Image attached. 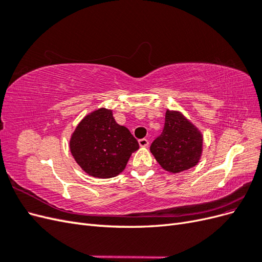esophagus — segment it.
Returning <instances> with one entry per match:
<instances>
[{
  "mask_svg": "<svg viewBox=\"0 0 262 262\" xmlns=\"http://www.w3.org/2000/svg\"><path fill=\"white\" fill-rule=\"evenodd\" d=\"M139 144L141 147H146V146H148V140L147 139H140Z\"/></svg>",
  "mask_w": 262,
  "mask_h": 262,
  "instance_id": "1",
  "label": "esophagus"
}]
</instances>
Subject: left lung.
Listing matches in <instances>:
<instances>
[{"mask_svg": "<svg viewBox=\"0 0 262 262\" xmlns=\"http://www.w3.org/2000/svg\"><path fill=\"white\" fill-rule=\"evenodd\" d=\"M202 134L180 113L167 110L160 137L150 144L157 163L169 172H180L193 167L202 153Z\"/></svg>", "mask_w": 262, "mask_h": 262, "instance_id": "obj_1", "label": "left lung"}]
</instances>
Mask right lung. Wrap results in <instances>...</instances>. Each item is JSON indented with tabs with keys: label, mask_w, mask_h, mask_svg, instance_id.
Returning <instances> with one entry per match:
<instances>
[{
	"label": "right lung",
	"mask_w": 262,
	"mask_h": 262,
	"mask_svg": "<svg viewBox=\"0 0 262 262\" xmlns=\"http://www.w3.org/2000/svg\"><path fill=\"white\" fill-rule=\"evenodd\" d=\"M70 148L76 163L89 175L112 178L125 168L139 143L125 126L115 121L112 110L100 108L78 123Z\"/></svg>",
	"instance_id": "obj_1"
}]
</instances>
